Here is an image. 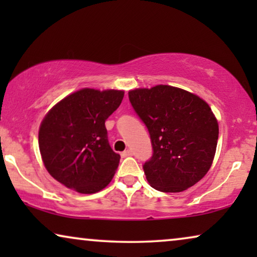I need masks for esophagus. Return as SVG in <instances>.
<instances>
[{"mask_svg":"<svg viewBox=\"0 0 257 257\" xmlns=\"http://www.w3.org/2000/svg\"><path fill=\"white\" fill-rule=\"evenodd\" d=\"M132 156V151L131 150H126L124 152H121V157L126 158V157H131Z\"/></svg>","mask_w":257,"mask_h":257,"instance_id":"1","label":"esophagus"}]
</instances>
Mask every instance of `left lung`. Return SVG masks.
I'll return each mask as SVG.
<instances>
[{
	"label": "left lung",
	"instance_id": "left-lung-1",
	"mask_svg": "<svg viewBox=\"0 0 257 257\" xmlns=\"http://www.w3.org/2000/svg\"><path fill=\"white\" fill-rule=\"evenodd\" d=\"M128 98L152 143V157L143 166L150 185L178 193L201 180L212 166L219 138L209 105L170 85L131 90Z\"/></svg>",
	"mask_w": 257,
	"mask_h": 257
}]
</instances>
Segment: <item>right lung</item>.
Instances as JSON below:
<instances>
[{"mask_svg":"<svg viewBox=\"0 0 257 257\" xmlns=\"http://www.w3.org/2000/svg\"><path fill=\"white\" fill-rule=\"evenodd\" d=\"M122 98L120 90L82 89L48 112L41 122L38 145L52 178L83 194L110 184L120 156L108 144L105 120Z\"/></svg>","mask_w":257,"mask_h":257,"instance_id":"obj_1","label":"right lung"}]
</instances>
